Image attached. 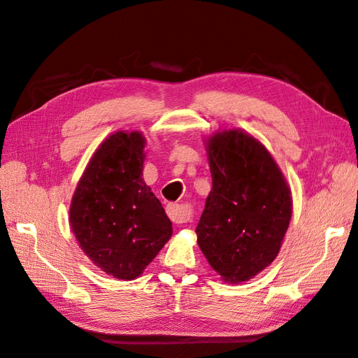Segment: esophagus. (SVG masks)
I'll return each mask as SVG.
<instances>
[{
    "label": "esophagus",
    "instance_id": "1",
    "mask_svg": "<svg viewBox=\"0 0 358 358\" xmlns=\"http://www.w3.org/2000/svg\"><path fill=\"white\" fill-rule=\"evenodd\" d=\"M166 212L175 224H185L191 220V210L180 204H167Z\"/></svg>",
    "mask_w": 358,
    "mask_h": 358
}]
</instances>
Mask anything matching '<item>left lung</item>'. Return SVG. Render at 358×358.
Wrapping results in <instances>:
<instances>
[{
  "label": "left lung",
  "instance_id": "1",
  "mask_svg": "<svg viewBox=\"0 0 358 358\" xmlns=\"http://www.w3.org/2000/svg\"><path fill=\"white\" fill-rule=\"evenodd\" d=\"M212 191L196 229L212 268L230 284L245 282L278 257L292 200L268 150L242 129L208 138Z\"/></svg>",
  "mask_w": 358,
  "mask_h": 358
}]
</instances>
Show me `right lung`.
<instances>
[{"label":"right lung","mask_w":358,"mask_h":358,"mask_svg":"<svg viewBox=\"0 0 358 358\" xmlns=\"http://www.w3.org/2000/svg\"><path fill=\"white\" fill-rule=\"evenodd\" d=\"M146 140L116 131L95 150L73 194L70 227L107 275L133 280L171 237V221L143 180Z\"/></svg>","instance_id":"add662e5"}]
</instances>
